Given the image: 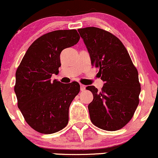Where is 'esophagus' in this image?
<instances>
[{
  "label": "esophagus",
  "instance_id": "1",
  "mask_svg": "<svg viewBox=\"0 0 158 158\" xmlns=\"http://www.w3.org/2000/svg\"><path fill=\"white\" fill-rule=\"evenodd\" d=\"M80 90H81V91H85V86L84 85L80 84Z\"/></svg>",
  "mask_w": 158,
  "mask_h": 158
}]
</instances>
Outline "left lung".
<instances>
[{"label":"left lung","mask_w":158,"mask_h":158,"mask_svg":"<svg viewBox=\"0 0 158 158\" xmlns=\"http://www.w3.org/2000/svg\"><path fill=\"white\" fill-rule=\"evenodd\" d=\"M91 58L104 82L101 91L88 86L94 99L88 105L90 118L102 130H120L131 120L137 108L140 83L138 71L127 50L118 37L95 27L78 30Z\"/></svg>","instance_id":"left-lung-1"}]
</instances>
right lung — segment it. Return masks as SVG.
Returning <instances> with one entry per match:
<instances>
[{
    "mask_svg": "<svg viewBox=\"0 0 158 158\" xmlns=\"http://www.w3.org/2000/svg\"><path fill=\"white\" fill-rule=\"evenodd\" d=\"M77 31L58 30L36 40L15 73L14 91L26 122L37 132L51 134L67 126L71 102L80 91L78 82L52 80L58 73L62 50L79 42Z\"/></svg>",
    "mask_w": 158,
    "mask_h": 158,
    "instance_id": "add662e5",
    "label": "right lung"
}]
</instances>
